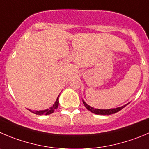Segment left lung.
Here are the masks:
<instances>
[{
  "mask_svg": "<svg viewBox=\"0 0 149 149\" xmlns=\"http://www.w3.org/2000/svg\"><path fill=\"white\" fill-rule=\"evenodd\" d=\"M83 104L85 105V107H86V108L89 110V111H91V113H94V114H97V115L113 114V113H117V112L120 111L121 109L124 108V107H126V106L129 104L128 103V104H125V105H123V106H121V107H116V108L105 109V110L104 109V110H103V109H97V108H93V107H91V106L88 105V104L87 103L84 101V100H83Z\"/></svg>",
  "mask_w": 149,
  "mask_h": 149,
  "instance_id": "1",
  "label": "left lung"
}]
</instances>
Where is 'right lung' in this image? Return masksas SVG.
I'll list each match as a JSON object with an SVG mask.
<instances>
[{"label": "right lung", "instance_id": "add662e5", "mask_svg": "<svg viewBox=\"0 0 149 149\" xmlns=\"http://www.w3.org/2000/svg\"><path fill=\"white\" fill-rule=\"evenodd\" d=\"M59 95L58 97H57V100H56V102L53 104V105L52 106V107H50L48 109H46V110H30V109H28V110H29V111L32 112L33 113H34V114H36V115H40V116H42V115H49L51 114V113H52L53 112H54V110H56V109L58 108V104H59Z\"/></svg>", "mask_w": 149, "mask_h": 149}]
</instances>
